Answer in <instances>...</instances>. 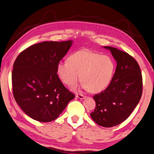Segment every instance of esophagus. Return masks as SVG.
Instances as JSON below:
<instances>
[{"mask_svg":"<svg viewBox=\"0 0 154 154\" xmlns=\"http://www.w3.org/2000/svg\"><path fill=\"white\" fill-rule=\"evenodd\" d=\"M76 97H77V98L80 99V100H82V99L85 98V95H83L82 94H77V96H76Z\"/></svg>","mask_w":154,"mask_h":154,"instance_id":"esophagus-1","label":"esophagus"}]
</instances>
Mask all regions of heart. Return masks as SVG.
Wrapping results in <instances>:
<instances>
[{"instance_id": "obj_1", "label": "heart", "mask_w": 154, "mask_h": 154, "mask_svg": "<svg viewBox=\"0 0 154 154\" xmlns=\"http://www.w3.org/2000/svg\"><path fill=\"white\" fill-rule=\"evenodd\" d=\"M115 63L110 56L89 50H79L69 55L68 61L57 64L60 80L69 87L75 86L80 79L84 88L96 93L104 90L112 81Z\"/></svg>"}]
</instances>
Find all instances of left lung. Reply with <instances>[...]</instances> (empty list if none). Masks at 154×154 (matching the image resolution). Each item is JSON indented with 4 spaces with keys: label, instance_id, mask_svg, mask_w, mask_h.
<instances>
[{
    "label": "left lung",
    "instance_id": "8db88e82",
    "mask_svg": "<svg viewBox=\"0 0 154 154\" xmlns=\"http://www.w3.org/2000/svg\"><path fill=\"white\" fill-rule=\"evenodd\" d=\"M116 61V68L109 86L93 98L96 107L90 114L97 124L112 127L125 121L141 97L143 80L139 64L127 52L104 46Z\"/></svg>",
    "mask_w": 154,
    "mask_h": 154
}]
</instances>
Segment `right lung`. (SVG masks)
I'll return each instance as SVG.
<instances>
[{"mask_svg":"<svg viewBox=\"0 0 154 154\" xmlns=\"http://www.w3.org/2000/svg\"><path fill=\"white\" fill-rule=\"evenodd\" d=\"M72 42H42L18 54L12 72L13 94L27 115L41 122L57 119L75 98L60 80L57 66Z\"/></svg>","mask_w":154,"mask_h":154,"instance_id":"right-lung-1","label":"right lung"}]
</instances>
